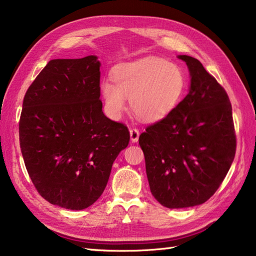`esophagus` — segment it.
<instances>
[{
    "mask_svg": "<svg viewBox=\"0 0 256 256\" xmlns=\"http://www.w3.org/2000/svg\"><path fill=\"white\" fill-rule=\"evenodd\" d=\"M138 136H140V132H138L136 128L130 130V138H131V141L133 142V144H136V142H138Z\"/></svg>",
    "mask_w": 256,
    "mask_h": 256,
    "instance_id": "obj_1",
    "label": "esophagus"
}]
</instances>
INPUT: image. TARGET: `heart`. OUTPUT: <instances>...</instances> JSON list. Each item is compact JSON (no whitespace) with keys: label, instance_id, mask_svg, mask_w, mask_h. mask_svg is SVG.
<instances>
[{"label":"heart","instance_id":"heart-1","mask_svg":"<svg viewBox=\"0 0 256 256\" xmlns=\"http://www.w3.org/2000/svg\"><path fill=\"white\" fill-rule=\"evenodd\" d=\"M112 81L105 80L100 84L106 112L112 120L122 116L126 98L138 120L159 122L174 112L185 89L182 68L159 58L120 64L112 71Z\"/></svg>","mask_w":256,"mask_h":256}]
</instances>
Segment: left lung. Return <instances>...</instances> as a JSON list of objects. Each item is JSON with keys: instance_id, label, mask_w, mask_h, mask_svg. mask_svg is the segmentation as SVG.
<instances>
[{"instance_id": "obj_1", "label": "left lung", "mask_w": 256, "mask_h": 256, "mask_svg": "<svg viewBox=\"0 0 256 256\" xmlns=\"http://www.w3.org/2000/svg\"><path fill=\"white\" fill-rule=\"evenodd\" d=\"M190 72L188 94L138 138L150 190L170 209L200 206L214 196L236 152L232 104L201 62L178 55Z\"/></svg>"}]
</instances>
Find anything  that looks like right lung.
I'll use <instances>...</instances> for the list:
<instances>
[{"label": "right lung", "mask_w": 256, "mask_h": 256, "mask_svg": "<svg viewBox=\"0 0 256 256\" xmlns=\"http://www.w3.org/2000/svg\"><path fill=\"white\" fill-rule=\"evenodd\" d=\"M100 66L96 55L52 60L24 98L26 168L40 196L66 209L84 210L100 198L130 141L128 128L102 112Z\"/></svg>", "instance_id": "right-lung-1"}]
</instances>
